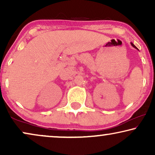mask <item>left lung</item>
<instances>
[{"label": "left lung", "instance_id": "1", "mask_svg": "<svg viewBox=\"0 0 155 155\" xmlns=\"http://www.w3.org/2000/svg\"><path fill=\"white\" fill-rule=\"evenodd\" d=\"M131 45H132L133 46V47H135V48H136V47H135V46L134 45V44H132V43H131Z\"/></svg>", "mask_w": 155, "mask_h": 155}]
</instances>
